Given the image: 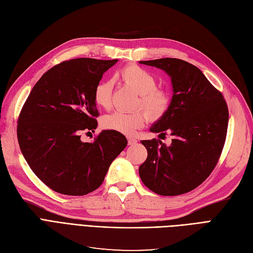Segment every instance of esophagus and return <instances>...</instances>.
Here are the masks:
<instances>
[{
  "instance_id": "34e87169",
  "label": "esophagus",
  "mask_w": 253,
  "mask_h": 253,
  "mask_svg": "<svg viewBox=\"0 0 253 253\" xmlns=\"http://www.w3.org/2000/svg\"><path fill=\"white\" fill-rule=\"evenodd\" d=\"M127 142H128L129 145H133V144H135V143L137 142V140H136L135 138H131V137H128V138H127Z\"/></svg>"
}]
</instances>
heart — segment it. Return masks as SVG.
<instances>
[{
    "label": "heart",
    "instance_id": "heart-1",
    "mask_svg": "<svg viewBox=\"0 0 253 253\" xmlns=\"http://www.w3.org/2000/svg\"><path fill=\"white\" fill-rule=\"evenodd\" d=\"M120 76L127 86L133 88L139 95L137 106L147 113L151 120L162 118L169 110L171 104V96L169 91L164 88H157L156 78L150 72L138 65H128L121 71ZM114 82L112 80H103L95 86L93 98L95 103L108 110L112 105V93ZM145 115L136 111L133 113L114 112L102 118V126L106 129L121 134L131 135L137 128L143 126Z\"/></svg>",
    "mask_w": 253,
    "mask_h": 253
}]
</instances>
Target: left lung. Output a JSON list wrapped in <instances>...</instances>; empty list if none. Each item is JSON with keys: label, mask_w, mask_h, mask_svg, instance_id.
I'll return each mask as SVG.
<instances>
[{"label": "left lung", "mask_w": 253, "mask_h": 253, "mask_svg": "<svg viewBox=\"0 0 253 253\" xmlns=\"http://www.w3.org/2000/svg\"><path fill=\"white\" fill-rule=\"evenodd\" d=\"M139 63L163 70L173 88L169 110L150 127L159 135L169 133L172 142L141 141L148 157L139 176L159 195L187 193L205 181L218 162L227 135V103L200 68L187 61L163 58Z\"/></svg>", "instance_id": "1"}]
</instances>
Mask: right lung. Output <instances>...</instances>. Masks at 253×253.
I'll use <instances>...</instances> for the list:
<instances>
[{
    "instance_id": "1",
    "label": "right lung",
    "mask_w": 253,
    "mask_h": 253,
    "mask_svg": "<svg viewBox=\"0 0 253 253\" xmlns=\"http://www.w3.org/2000/svg\"><path fill=\"white\" fill-rule=\"evenodd\" d=\"M115 60L78 58L51 67L38 81L18 120V141L30 169L65 195H85L100 187L113 160L126 147L121 133L104 129L94 142L98 110L93 94Z\"/></svg>"
}]
</instances>
